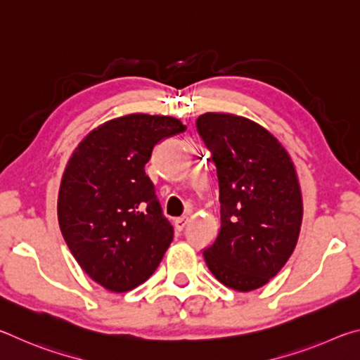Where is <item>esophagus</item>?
Masks as SVG:
<instances>
[{"mask_svg":"<svg viewBox=\"0 0 360 360\" xmlns=\"http://www.w3.org/2000/svg\"><path fill=\"white\" fill-rule=\"evenodd\" d=\"M187 222H188V217L187 216H182V217L174 219V229L178 230V231H182V230H184L186 225H187Z\"/></svg>","mask_w":360,"mask_h":360,"instance_id":"1","label":"esophagus"}]
</instances>
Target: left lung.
Masks as SVG:
<instances>
[{"label": "left lung", "instance_id": "obj_1", "mask_svg": "<svg viewBox=\"0 0 360 360\" xmlns=\"http://www.w3.org/2000/svg\"><path fill=\"white\" fill-rule=\"evenodd\" d=\"M197 130L216 165L221 202V229L205 262L227 288L259 289L285 265L300 233L295 167L270 131L241 115L206 112Z\"/></svg>", "mask_w": 360, "mask_h": 360}]
</instances>
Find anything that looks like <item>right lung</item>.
Segmentation results:
<instances>
[{
	"instance_id": "add662e5",
	"label": "right lung",
	"mask_w": 360,
	"mask_h": 360,
	"mask_svg": "<svg viewBox=\"0 0 360 360\" xmlns=\"http://www.w3.org/2000/svg\"><path fill=\"white\" fill-rule=\"evenodd\" d=\"M184 130L169 115H122L90 131L68 160L60 230L82 270L108 290L143 284L173 241L144 165L162 139Z\"/></svg>"
}]
</instances>
